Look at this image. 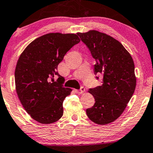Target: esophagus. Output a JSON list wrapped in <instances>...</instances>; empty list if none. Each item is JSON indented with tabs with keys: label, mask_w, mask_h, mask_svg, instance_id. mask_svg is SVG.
<instances>
[{
	"label": "esophagus",
	"mask_w": 153,
	"mask_h": 153,
	"mask_svg": "<svg viewBox=\"0 0 153 153\" xmlns=\"http://www.w3.org/2000/svg\"><path fill=\"white\" fill-rule=\"evenodd\" d=\"M75 92H76L77 94H82L85 92V88H84V87H81L80 90H75Z\"/></svg>",
	"instance_id": "obj_1"
}]
</instances>
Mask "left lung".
I'll return each mask as SVG.
<instances>
[{
  "instance_id": "8db88e82",
  "label": "left lung",
  "mask_w": 153,
  "mask_h": 153,
  "mask_svg": "<svg viewBox=\"0 0 153 153\" xmlns=\"http://www.w3.org/2000/svg\"><path fill=\"white\" fill-rule=\"evenodd\" d=\"M78 35L95 59L94 74L102 76L101 85L89 90L95 103L86 109L87 115L97 124L110 123L121 116L134 93L136 78L133 59L111 36L96 30Z\"/></svg>"
}]
</instances>
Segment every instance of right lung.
<instances>
[{
  "label": "right lung",
  "mask_w": 153,
  "mask_h": 153,
  "mask_svg": "<svg viewBox=\"0 0 153 153\" xmlns=\"http://www.w3.org/2000/svg\"><path fill=\"white\" fill-rule=\"evenodd\" d=\"M80 41L75 34H46L31 42L19 58L15 71L17 96L38 122L52 123L63 116V100L72 90L63 87L65 79L58 73V65Z\"/></svg>",
  "instance_id": "1"
}]
</instances>
